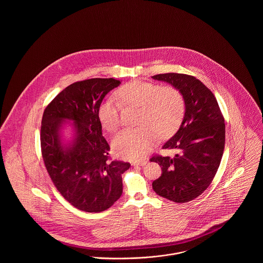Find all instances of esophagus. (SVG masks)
I'll return each instance as SVG.
<instances>
[{"label": "esophagus", "instance_id": "1", "mask_svg": "<svg viewBox=\"0 0 263 263\" xmlns=\"http://www.w3.org/2000/svg\"><path fill=\"white\" fill-rule=\"evenodd\" d=\"M147 163V161H142V162H135V163H132L133 165H145Z\"/></svg>", "mask_w": 263, "mask_h": 263}]
</instances>
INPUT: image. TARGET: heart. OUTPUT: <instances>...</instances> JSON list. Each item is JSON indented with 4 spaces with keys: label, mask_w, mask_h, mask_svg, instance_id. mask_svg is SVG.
I'll use <instances>...</instances> for the list:
<instances>
[{
    "label": "heart",
    "mask_w": 263,
    "mask_h": 263,
    "mask_svg": "<svg viewBox=\"0 0 263 263\" xmlns=\"http://www.w3.org/2000/svg\"><path fill=\"white\" fill-rule=\"evenodd\" d=\"M116 98L104 100L99 106L98 116L101 126L115 131L121 124V105L139 107L136 128H126L112 139L116 156L128 160L143 159L154 147L157 136H172L180 125L185 111L181 92L173 86L145 81H132L118 88Z\"/></svg>",
    "instance_id": "b5f03b06"
}]
</instances>
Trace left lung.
<instances>
[{"label":"left lung","mask_w":263,"mask_h":263,"mask_svg":"<svg viewBox=\"0 0 263 263\" xmlns=\"http://www.w3.org/2000/svg\"><path fill=\"white\" fill-rule=\"evenodd\" d=\"M152 78L177 88L185 103L181 125L163 146L180 153L174 158H151L163 172L152 185L163 198L185 203L208 188L219 168L225 148V120L212 91L195 77L167 73Z\"/></svg>","instance_id":"left-lung-1"}]
</instances>
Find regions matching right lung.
Here are the masks:
<instances>
[{
	"label": "right lung",
	"instance_id": "obj_1",
	"mask_svg": "<svg viewBox=\"0 0 263 263\" xmlns=\"http://www.w3.org/2000/svg\"><path fill=\"white\" fill-rule=\"evenodd\" d=\"M121 84L109 79H88L64 88L46 106L40 144L45 167L55 187L77 209L102 212L122 194V174L130 163L109 161V145L101 133L98 110L104 97ZM73 121L76 138L63 144V121Z\"/></svg>",
	"mask_w": 263,
	"mask_h": 263
}]
</instances>
